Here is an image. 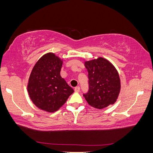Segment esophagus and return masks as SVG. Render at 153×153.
<instances>
[{
	"mask_svg": "<svg viewBox=\"0 0 153 153\" xmlns=\"http://www.w3.org/2000/svg\"><path fill=\"white\" fill-rule=\"evenodd\" d=\"M74 91L76 92V93H79V92H80V87L79 86H77L74 88Z\"/></svg>",
	"mask_w": 153,
	"mask_h": 153,
	"instance_id": "obj_1",
	"label": "esophagus"
}]
</instances>
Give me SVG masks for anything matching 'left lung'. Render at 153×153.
Masks as SVG:
<instances>
[{"label": "left lung", "instance_id": "left-lung-1", "mask_svg": "<svg viewBox=\"0 0 153 153\" xmlns=\"http://www.w3.org/2000/svg\"><path fill=\"white\" fill-rule=\"evenodd\" d=\"M84 66L88 72L89 91L83 96L89 105L102 109L114 104L121 88L120 76L114 65L99 57L85 61Z\"/></svg>", "mask_w": 153, "mask_h": 153}]
</instances>
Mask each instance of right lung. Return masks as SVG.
I'll return each mask as SVG.
<instances>
[{
    "instance_id": "right-lung-1",
    "label": "right lung",
    "mask_w": 153,
    "mask_h": 153,
    "mask_svg": "<svg viewBox=\"0 0 153 153\" xmlns=\"http://www.w3.org/2000/svg\"><path fill=\"white\" fill-rule=\"evenodd\" d=\"M62 62L55 53H45L36 62L29 76V97L37 108L46 112L57 111L74 93L60 76Z\"/></svg>"
}]
</instances>
